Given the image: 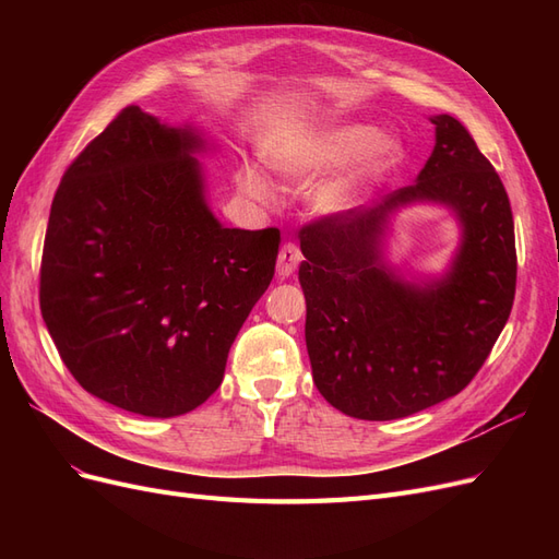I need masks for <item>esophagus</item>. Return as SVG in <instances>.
Here are the masks:
<instances>
[{
  "label": "esophagus",
  "instance_id": "1",
  "mask_svg": "<svg viewBox=\"0 0 559 559\" xmlns=\"http://www.w3.org/2000/svg\"><path fill=\"white\" fill-rule=\"evenodd\" d=\"M300 249L294 242H284L277 257V273L280 277H292L300 263Z\"/></svg>",
  "mask_w": 559,
  "mask_h": 559
}]
</instances>
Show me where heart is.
Instances as JSON below:
<instances>
[{
  "mask_svg": "<svg viewBox=\"0 0 559 559\" xmlns=\"http://www.w3.org/2000/svg\"><path fill=\"white\" fill-rule=\"evenodd\" d=\"M368 151H373V160L368 165L366 179L386 175L401 160V146L394 140H380L378 130L368 126H347L296 142L294 146H289V151L280 154L277 167L289 177L310 179L314 175L333 170V167L357 160L366 156ZM242 181L247 193H251L253 198L263 202L273 200V189H270V183L257 170H247ZM361 193L364 179H345L321 186V189L314 191L312 202L319 212L337 214L357 205Z\"/></svg>",
  "mask_w": 559,
  "mask_h": 559,
  "instance_id": "heart-1",
  "label": "heart"
}]
</instances>
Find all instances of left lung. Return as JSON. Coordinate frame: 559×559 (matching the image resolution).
Segmentation results:
<instances>
[{"mask_svg":"<svg viewBox=\"0 0 559 559\" xmlns=\"http://www.w3.org/2000/svg\"><path fill=\"white\" fill-rule=\"evenodd\" d=\"M431 123L436 146L417 183L298 233L312 378L333 408L357 419L408 417L460 394L513 308L509 195L456 118L441 114ZM415 199L441 201L463 226L451 273L425 287L399 281L381 257L385 214Z\"/></svg>","mask_w":559,"mask_h":559,"instance_id":"8db88e82","label":"left lung"}]
</instances>
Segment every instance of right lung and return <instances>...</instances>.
<instances>
[{"instance_id":"obj_1","label":"right lung","mask_w":559,"mask_h":559,"mask_svg":"<svg viewBox=\"0 0 559 559\" xmlns=\"http://www.w3.org/2000/svg\"><path fill=\"white\" fill-rule=\"evenodd\" d=\"M202 140L126 107L67 167L50 205L39 306L67 370L116 408L177 417L224 380L275 275L280 230L224 228Z\"/></svg>"}]
</instances>
